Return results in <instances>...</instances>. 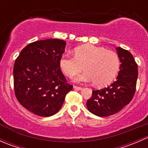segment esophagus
<instances>
[{
	"mask_svg": "<svg viewBox=\"0 0 148 148\" xmlns=\"http://www.w3.org/2000/svg\"><path fill=\"white\" fill-rule=\"evenodd\" d=\"M74 89H77V90H81L82 87H80V86H74Z\"/></svg>",
	"mask_w": 148,
	"mask_h": 148,
	"instance_id": "esophagus-1",
	"label": "esophagus"
}]
</instances>
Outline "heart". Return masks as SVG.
<instances>
[{
  "mask_svg": "<svg viewBox=\"0 0 148 148\" xmlns=\"http://www.w3.org/2000/svg\"><path fill=\"white\" fill-rule=\"evenodd\" d=\"M74 57L64 54L59 59V67L69 77L84 72L75 77V82H91L97 86L109 84L114 80L120 68V59L116 53L104 48L85 44L75 48Z\"/></svg>",
  "mask_w": 148,
  "mask_h": 148,
  "instance_id": "obj_1",
  "label": "heart"
}]
</instances>
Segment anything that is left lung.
Listing matches in <instances>:
<instances>
[{"label": "left lung", "instance_id": "1", "mask_svg": "<svg viewBox=\"0 0 148 148\" xmlns=\"http://www.w3.org/2000/svg\"><path fill=\"white\" fill-rule=\"evenodd\" d=\"M121 63L116 81L100 90L92 91L86 107L92 114L108 117L119 112L132 100L138 79V65L130 52L121 47L115 48Z\"/></svg>", "mask_w": 148, "mask_h": 148}]
</instances>
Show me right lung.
I'll return each instance as SVG.
<instances>
[{
	"label": "right lung",
	"mask_w": 148,
	"mask_h": 148,
	"mask_svg": "<svg viewBox=\"0 0 148 148\" xmlns=\"http://www.w3.org/2000/svg\"><path fill=\"white\" fill-rule=\"evenodd\" d=\"M66 41L51 38L34 41L21 51L13 67L15 95L34 114L50 117L62 107L72 89L59 67Z\"/></svg>",
	"instance_id": "right-lung-1"
}]
</instances>
